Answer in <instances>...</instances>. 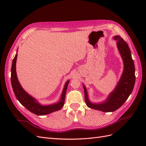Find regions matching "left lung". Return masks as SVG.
Listing matches in <instances>:
<instances>
[{
    "instance_id": "left-lung-1",
    "label": "left lung",
    "mask_w": 146,
    "mask_h": 146,
    "mask_svg": "<svg viewBox=\"0 0 146 146\" xmlns=\"http://www.w3.org/2000/svg\"><path fill=\"white\" fill-rule=\"evenodd\" d=\"M113 39L117 41V47L123 63V72L116 88L103 102L94 104L89 100L86 88L83 84L86 105L90 108L104 112H113L120 108L131 93L135 83V65L129 47L120 36H114Z\"/></svg>"
}]
</instances>
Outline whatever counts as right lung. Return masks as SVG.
Returning a JSON list of instances; mask_svg holds the SVG:
<instances>
[{
	"mask_svg": "<svg viewBox=\"0 0 146 146\" xmlns=\"http://www.w3.org/2000/svg\"><path fill=\"white\" fill-rule=\"evenodd\" d=\"M17 56V54H16L14 59L13 60L11 70V85L17 99L29 111L38 116L46 115V114H50L52 112L58 111V110H60L63 107L64 103L66 92V90H67V88L69 83V80L66 82L62 94H61V98L58 102L47 105H43L42 104H40L36 99L33 98L32 96H31L30 94H29L23 89V88L21 85L18 79H17L16 70Z\"/></svg>",
	"mask_w": 146,
	"mask_h": 146,
	"instance_id": "obj_1",
	"label": "right lung"
}]
</instances>
